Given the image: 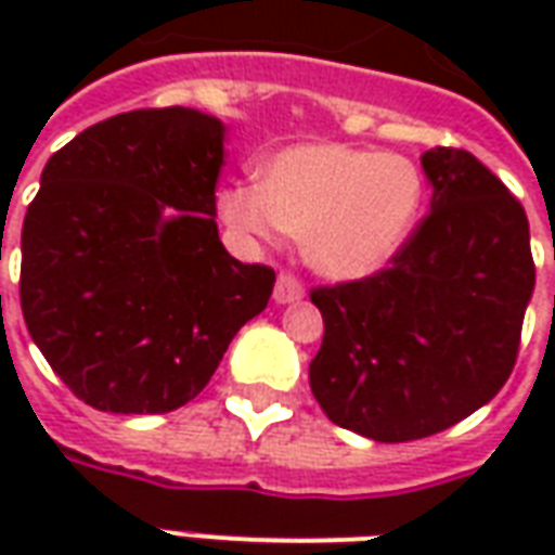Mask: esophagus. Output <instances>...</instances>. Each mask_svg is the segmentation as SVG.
Here are the masks:
<instances>
[{"mask_svg":"<svg viewBox=\"0 0 555 555\" xmlns=\"http://www.w3.org/2000/svg\"><path fill=\"white\" fill-rule=\"evenodd\" d=\"M302 294H306V288H302L300 279L291 276V273H279V276H276V288H273V300H276L279 306H285V302L302 300Z\"/></svg>","mask_w":555,"mask_h":555,"instance_id":"esophagus-1","label":"esophagus"}]
</instances>
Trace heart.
I'll use <instances>...</instances> for the list:
<instances>
[{
    "label": "heart",
    "instance_id": "heart-1",
    "mask_svg": "<svg viewBox=\"0 0 555 555\" xmlns=\"http://www.w3.org/2000/svg\"><path fill=\"white\" fill-rule=\"evenodd\" d=\"M425 198L410 157L369 147L302 142L261 163L258 183H229L217 195L225 225L255 241L302 234L309 264L330 279H362L408 243Z\"/></svg>",
    "mask_w": 555,
    "mask_h": 555
}]
</instances>
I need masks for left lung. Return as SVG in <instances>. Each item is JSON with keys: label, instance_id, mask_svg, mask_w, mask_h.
<instances>
[{"label": "left lung", "instance_id": "8db88e82", "mask_svg": "<svg viewBox=\"0 0 555 555\" xmlns=\"http://www.w3.org/2000/svg\"><path fill=\"white\" fill-rule=\"evenodd\" d=\"M434 195L392 261L318 285L309 384L330 422L377 442L452 428L508 380L535 288L524 205L464 147L422 154Z\"/></svg>", "mask_w": 555, "mask_h": 555}]
</instances>
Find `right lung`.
<instances>
[{
	"instance_id": "1",
	"label": "right lung",
	"mask_w": 555,
	"mask_h": 555,
	"mask_svg": "<svg viewBox=\"0 0 555 555\" xmlns=\"http://www.w3.org/2000/svg\"><path fill=\"white\" fill-rule=\"evenodd\" d=\"M225 127L183 106L91 125L47 159L23 219L20 306L65 386L103 413H169L264 312L276 273L225 253Z\"/></svg>"
}]
</instances>
